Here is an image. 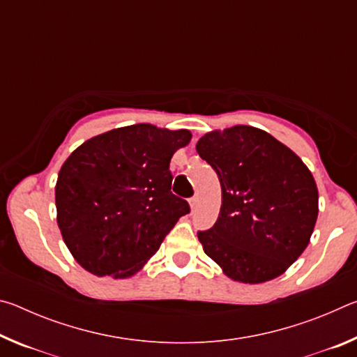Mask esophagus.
Here are the masks:
<instances>
[{
  "label": "esophagus",
  "mask_w": 357,
  "mask_h": 357,
  "mask_svg": "<svg viewBox=\"0 0 357 357\" xmlns=\"http://www.w3.org/2000/svg\"><path fill=\"white\" fill-rule=\"evenodd\" d=\"M189 204H190V209L195 211L198 208V198L197 197H192L189 200Z\"/></svg>",
  "instance_id": "esophagus-1"
}]
</instances>
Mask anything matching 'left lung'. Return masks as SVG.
<instances>
[{
    "mask_svg": "<svg viewBox=\"0 0 357 357\" xmlns=\"http://www.w3.org/2000/svg\"><path fill=\"white\" fill-rule=\"evenodd\" d=\"M214 168L222 206L213 228L198 231L206 255L229 279L261 283L285 273L309 245L318 189L285 144L250 126L214 130L197 143Z\"/></svg>",
    "mask_w": 357,
    "mask_h": 357,
    "instance_id": "8db88e82",
    "label": "left lung"
}]
</instances>
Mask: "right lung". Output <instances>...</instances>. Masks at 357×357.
I'll list each match as a JSON object with an SVG mask.
<instances>
[{
	"label": "right lung",
	"mask_w": 357,
	"mask_h": 357,
	"mask_svg": "<svg viewBox=\"0 0 357 357\" xmlns=\"http://www.w3.org/2000/svg\"><path fill=\"white\" fill-rule=\"evenodd\" d=\"M189 130L134 124L89 138L64 162L55 200L72 255L94 275L126 279L159 250L189 203L172 193L170 160Z\"/></svg>",
	"instance_id": "add662e5"
}]
</instances>
